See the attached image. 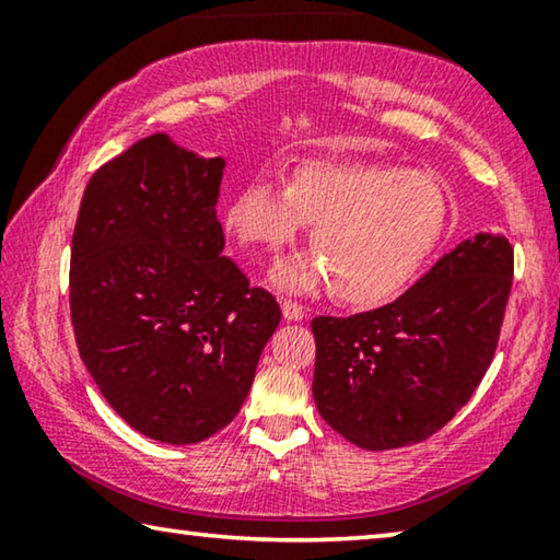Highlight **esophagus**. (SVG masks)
I'll list each match as a JSON object with an SVG mask.
<instances>
[{
    "instance_id": "obj_1",
    "label": "esophagus",
    "mask_w": 560,
    "mask_h": 560,
    "mask_svg": "<svg viewBox=\"0 0 560 560\" xmlns=\"http://www.w3.org/2000/svg\"><path fill=\"white\" fill-rule=\"evenodd\" d=\"M281 311H283V318H287V320H303V318H306V308H303L299 301L283 299Z\"/></svg>"
}]
</instances>
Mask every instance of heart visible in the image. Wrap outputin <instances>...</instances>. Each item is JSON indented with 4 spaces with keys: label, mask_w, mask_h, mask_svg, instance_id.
I'll use <instances>...</instances> for the list:
<instances>
[{
    "label": "heart",
    "mask_w": 560,
    "mask_h": 560,
    "mask_svg": "<svg viewBox=\"0 0 560 560\" xmlns=\"http://www.w3.org/2000/svg\"><path fill=\"white\" fill-rule=\"evenodd\" d=\"M246 249L277 254L303 224H314L318 257H296L273 269L283 289L330 283L348 306L371 308L400 296L420 277L450 224V197L428 173L360 160H306L289 185L254 175L224 214Z\"/></svg>",
    "instance_id": "1"
}]
</instances>
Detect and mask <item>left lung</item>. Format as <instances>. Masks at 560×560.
I'll use <instances>...</instances> for the list:
<instances>
[{
    "instance_id": "obj_1",
    "label": "left lung",
    "mask_w": 560,
    "mask_h": 560,
    "mask_svg": "<svg viewBox=\"0 0 560 560\" xmlns=\"http://www.w3.org/2000/svg\"><path fill=\"white\" fill-rule=\"evenodd\" d=\"M511 279V244L479 234L387 306L311 320L320 417L373 452L432 438L469 402L494 360Z\"/></svg>"
}]
</instances>
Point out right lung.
Instances as JSON below:
<instances>
[{"label":"right lung","instance_id":"right-lung-1","mask_svg":"<svg viewBox=\"0 0 560 560\" xmlns=\"http://www.w3.org/2000/svg\"><path fill=\"white\" fill-rule=\"evenodd\" d=\"M222 158L150 136L89 179L71 242L75 346L108 405L165 444L220 432L244 405L281 308L222 257Z\"/></svg>","mask_w":560,"mask_h":560}]
</instances>
